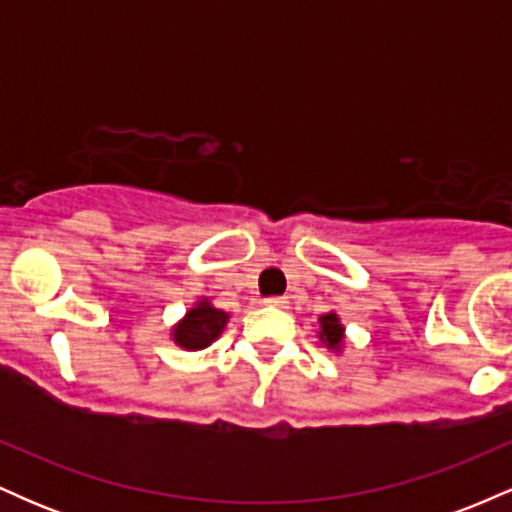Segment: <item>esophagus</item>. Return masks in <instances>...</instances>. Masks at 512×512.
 <instances>
[{
  "mask_svg": "<svg viewBox=\"0 0 512 512\" xmlns=\"http://www.w3.org/2000/svg\"><path fill=\"white\" fill-rule=\"evenodd\" d=\"M264 305H269V308H279V310H284V308H289V298H284V296L264 298Z\"/></svg>",
  "mask_w": 512,
  "mask_h": 512,
  "instance_id": "obj_1",
  "label": "esophagus"
}]
</instances>
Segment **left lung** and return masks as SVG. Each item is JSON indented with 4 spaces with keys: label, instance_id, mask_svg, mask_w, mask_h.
<instances>
[{
    "label": "left lung",
    "instance_id": "obj_1",
    "mask_svg": "<svg viewBox=\"0 0 512 512\" xmlns=\"http://www.w3.org/2000/svg\"><path fill=\"white\" fill-rule=\"evenodd\" d=\"M320 339L325 342L330 349H339V344H342L344 339V327L342 322H339V317L330 313V315H322L320 317Z\"/></svg>",
    "mask_w": 512,
    "mask_h": 512
}]
</instances>
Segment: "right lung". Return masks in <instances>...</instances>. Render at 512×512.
<instances>
[{"label": "right lung", "instance_id": "right-lung-1", "mask_svg": "<svg viewBox=\"0 0 512 512\" xmlns=\"http://www.w3.org/2000/svg\"><path fill=\"white\" fill-rule=\"evenodd\" d=\"M228 322V315L223 310H216L209 301L197 303L190 313L185 315V320L180 322L173 330L175 344H180L182 349H204L219 337L223 325Z\"/></svg>", "mask_w": 512, "mask_h": 512}]
</instances>
